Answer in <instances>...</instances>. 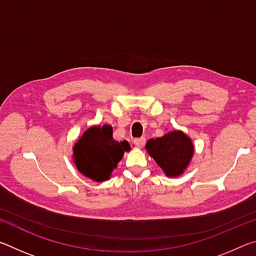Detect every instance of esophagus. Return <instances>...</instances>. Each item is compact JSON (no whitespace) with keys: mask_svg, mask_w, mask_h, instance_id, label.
<instances>
[{"mask_svg":"<svg viewBox=\"0 0 256 256\" xmlns=\"http://www.w3.org/2000/svg\"><path fill=\"white\" fill-rule=\"evenodd\" d=\"M134 144H136V146H138V148H142L146 144V138H134Z\"/></svg>","mask_w":256,"mask_h":256,"instance_id":"1","label":"esophagus"}]
</instances>
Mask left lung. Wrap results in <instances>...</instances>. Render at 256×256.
Wrapping results in <instances>:
<instances>
[{"label": "left lung", "instance_id": "obj_1", "mask_svg": "<svg viewBox=\"0 0 256 256\" xmlns=\"http://www.w3.org/2000/svg\"><path fill=\"white\" fill-rule=\"evenodd\" d=\"M146 152L162 168L167 176H178L188 167L193 156V144L183 132L172 131L162 138H150Z\"/></svg>", "mask_w": 256, "mask_h": 256}]
</instances>
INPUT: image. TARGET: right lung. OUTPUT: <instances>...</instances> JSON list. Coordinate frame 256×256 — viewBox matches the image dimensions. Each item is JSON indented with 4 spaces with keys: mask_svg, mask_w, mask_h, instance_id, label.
Segmentation results:
<instances>
[{
    "mask_svg": "<svg viewBox=\"0 0 256 256\" xmlns=\"http://www.w3.org/2000/svg\"><path fill=\"white\" fill-rule=\"evenodd\" d=\"M131 149L128 141L112 138L110 125L86 130L74 144L73 156L78 170L96 182L110 178V172L122 159L124 151Z\"/></svg>",
    "mask_w": 256,
    "mask_h": 256,
    "instance_id": "add662e5",
    "label": "right lung"
}]
</instances>
